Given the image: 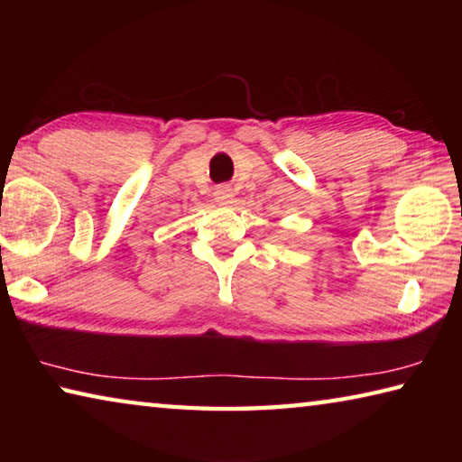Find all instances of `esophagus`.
Instances as JSON below:
<instances>
[{"mask_svg":"<svg viewBox=\"0 0 462 462\" xmlns=\"http://www.w3.org/2000/svg\"><path fill=\"white\" fill-rule=\"evenodd\" d=\"M214 198L220 206H230V203H234V189L230 185H220L214 191Z\"/></svg>","mask_w":462,"mask_h":462,"instance_id":"34e87169","label":"esophagus"}]
</instances>
